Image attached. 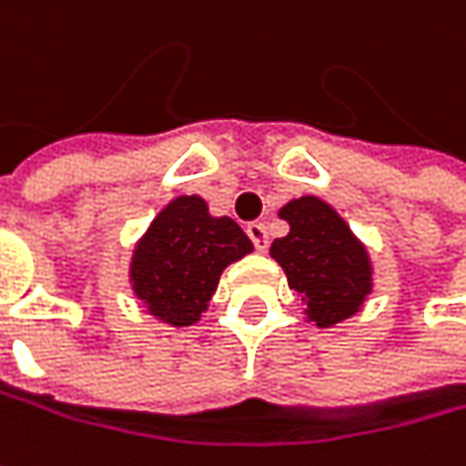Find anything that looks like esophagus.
I'll use <instances>...</instances> for the list:
<instances>
[{"label": "esophagus", "instance_id": "1", "mask_svg": "<svg viewBox=\"0 0 466 466\" xmlns=\"http://www.w3.org/2000/svg\"><path fill=\"white\" fill-rule=\"evenodd\" d=\"M245 232H248V237H250V242H253L256 250H267L269 234H267V227H264L261 221H250V224L245 227Z\"/></svg>", "mask_w": 466, "mask_h": 466}]
</instances>
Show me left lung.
Segmentation results:
<instances>
[{"label": "left lung", "mask_w": 466, "mask_h": 466, "mask_svg": "<svg viewBox=\"0 0 466 466\" xmlns=\"http://www.w3.org/2000/svg\"><path fill=\"white\" fill-rule=\"evenodd\" d=\"M290 232L272 242V258L288 285L304 296L307 315L328 328L355 315L370 293L368 253L339 213L318 197H301L279 210Z\"/></svg>", "instance_id": "1"}]
</instances>
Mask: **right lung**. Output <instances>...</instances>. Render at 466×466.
<instances>
[{"instance_id":"obj_1","label":"right lung","mask_w":466,"mask_h":466,"mask_svg":"<svg viewBox=\"0 0 466 466\" xmlns=\"http://www.w3.org/2000/svg\"><path fill=\"white\" fill-rule=\"evenodd\" d=\"M253 245L232 218H210L199 197L173 199L138 242L130 279L151 315L191 325L208 307L221 272Z\"/></svg>"}]
</instances>
